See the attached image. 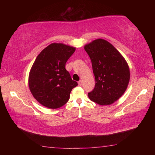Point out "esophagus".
Wrapping results in <instances>:
<instances>
[{
	"instance_id": "obj_1",
	"label": "esophagus",
	"mask_w": 155,
	"mask_h": 155,
	"mask_svg": "<svg viewBox=\"0 0 155 155\" xmlns=\"http://www.w3.org/2000/svg\"><path fill=\"white\" fill-rule=\"evenodd\" d=\"M78 85H82V84H83V81H81V80H80L79 81H78Z\"/></svg>"
}]
</instances>
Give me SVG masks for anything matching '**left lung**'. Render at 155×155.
Instances as JSON below:
<instances>
[{
  "mask_svg": "<svg viewBox=\"0 0 155 155\" xmlns=\"http://www.w3.org/2000/svg\"><path fill=\"white\" fill-rule=\"evenodd\" d=\"M84 48L91 59L96 80L89 98L101 105L114 103L124 93L129 82L127 61L112 44L103 39L93 41Z\"/></svg>",
  "mask_w": 155,
  "mask_h": 155,
  "instance_id": "8db88e82",
  "label": "left lung"
}]
</instances>
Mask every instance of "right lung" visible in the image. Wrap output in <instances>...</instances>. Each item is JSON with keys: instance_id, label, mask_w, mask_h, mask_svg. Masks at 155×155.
<instances>
[{"instance_id": "obj_1", "label": "right lung", "mask_w": 155, "mask_h": 155, "mask_svg": "<svg viewBox=\"0 0 155 155\" xmlns=\"http://www.w3.org/2000/svg\"><path fill=\"white\" fill-rule=\"evenodd\" d=\"M75 48L63 44H50L37 57L30 71L28 85L34 98L43 106L57 109L67 103L77 87L65 69Z\"/></svg>"}]
</instances>
